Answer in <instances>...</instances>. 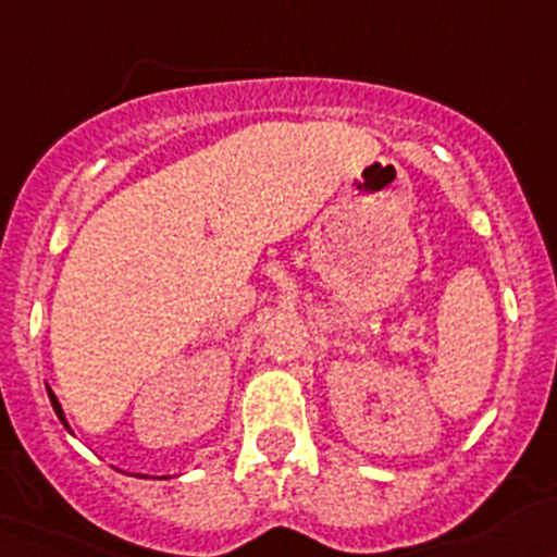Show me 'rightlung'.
<instances>
[{"label":"right lung","mask_w":557,"mask_h":557,"mask_svg":"<svg viewBox=\"0 0 557 557\" xmlns=\"http://www.w3.org/2000/svg\"><path fill=\"white\" fill-rule=\"evenodd\" d=\"M49 400H52V408H54V414H58V417H60V422H63V425H65V417H63V408H60V403H58V397H54V395H52V392H49ZM65 428H69V425H65Z\"/></svg>","instance_id":"obj_1"}]
</instances>
